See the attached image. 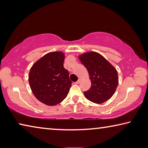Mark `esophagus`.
I'll list each match as a JSON object with an SVG mask.
<instances>
[{
  "label": "esophagus",
  "instance_id": "obj_1",
  "mask_svg": "<svg viewBox=\"0 0 148 148\" xmlns=\"http://www.w3.org/2000/svg\"><path fill=\"white\" fill-rule=\"evenodd\" d=\"M82 81V79H78V80L76 82H75V84H79Z\"/></svg>",
  "mask_w": 148,
  "mask_h": 148
}]
</instances>
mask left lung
Listing matches in <instances>:
<instances>
[{"label":"left lung","mask_w":148,"mask_h":148,"mask_svg":"<svg viewBox=\"0 0 148 148\" xmlns=\"http://www.w3.org/2000/svg\"><path fill=\"white\" fill-rule=\"evenodd\" d=\"M89 73L91 86L84 92L89 101L96 104L107 101L113 96L118 86V74L115 67L104 57L95 51L78 56Z\"/></svg>","instance_id":"left-lung-1"}]
</instances>
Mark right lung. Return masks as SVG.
<instances>
[{"label":"right lung","mask_w":148,"mask_h":148,"mask_svg":"<svg viewBox=\"0 0 148 148\" xmlns=\"http://www.w3.org/2000/svg\"><path fill=\"white\" fill-rule=\"evenodd\" d=\"M64 53L53 51L44 55L32 64L29 82L32 93L40 102L55 106L66 98L72 82L64 68Z\"/></svg>","instance_id":"add662e5"}]
</instances>
